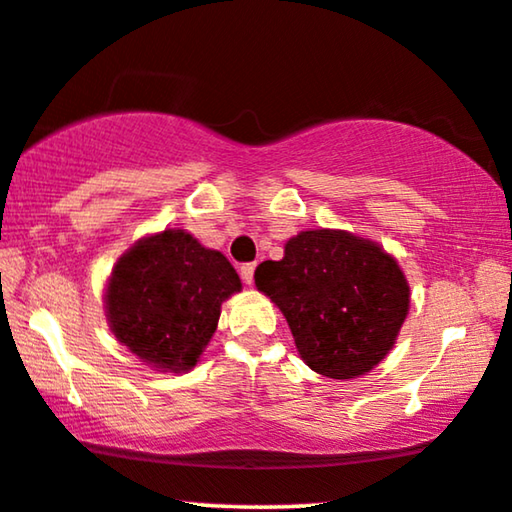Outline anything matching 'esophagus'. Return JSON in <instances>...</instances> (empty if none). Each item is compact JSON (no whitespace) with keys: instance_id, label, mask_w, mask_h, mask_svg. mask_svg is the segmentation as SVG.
Returning a JSON list of instances; mask_svg holds the SVG:
<instances>
[{"instance_id":"obj_1","label":"esophagus","mask_w":512,"mask_h":512,"mask_svg":"<svg viewBox=\"0 0 512 512\" xmlns=\"http://www.w3.org/2000/svg\"><path fill=\"white\" fill-rule=\"evenodd\" d=\"M241 278H243V283L246 285H253V276H255V264L253 262H248V264H241Z\"/></svg>"}]
</instances>
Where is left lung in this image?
<instances>
[{"mask_svg": "<svg viewBox=\"0 0 512 512\" xmlns=\"http://www.w3.org/2000/svg\"><path fill=\"white\" fill-rule=\"evenodd\" d=\"M255 285L285 315L299 357L320 376L350 380L376 369L397 343L410 306L401 266L380 243L345 229H308Z\"/></svg>", "mask_w": 512, "mask_h": 512, "instance_id": "left-lung-1", "label": "left lung"}]
</instances>
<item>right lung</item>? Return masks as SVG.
I'll use <instances>...</instances> for the list:
<instances>
[{"mask_svg":"<svg viewBox=\"0 0 512 512\" xmlns=\"http://www.w3.org/2000/svg\"><path fill=\"white\" fill-rule=\"evenodd\" d=\"M241 292L229 259L181 227L143 236L115 262L104 308L115 341L162 373H187L218 329L220 306Z\"/></svg>","mask_w":512,"mask_h":512,"instance_id":"right-lung-1","label":"right lung"}]
</instances>
